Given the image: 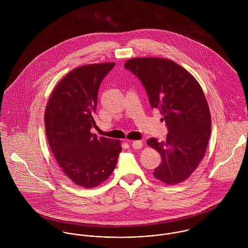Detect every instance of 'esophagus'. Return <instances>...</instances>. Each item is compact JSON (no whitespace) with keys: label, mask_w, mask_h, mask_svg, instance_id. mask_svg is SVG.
Wrapping results in <instances>:
<instances>
[{"label":"esophagus","mask_w":248,"mask_h":248,"mask_svg":"<svg viewBox=\"0 0 248 248\" xmlns=\"http://www.w3.org/2000/svg\"><path fill=\"white\" fill-rule=\"evenodd\" d=\"M131 143H132V147H133L134 149H136V150L140 149L142 147V145H143V143H142L140 140H135V141L131 142Z\"/></svg>","instance_id":"1"}]
</instances>
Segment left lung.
<instances>
[{
    "label": "left lung",
    "mask_w": 248,
    "mask_h": 248,
    "mask_svg": "<svg viewBox=\"0 0 248 248\" xmlns=\"http://www.w3.org/2000/svg\"><path fill=\"white\" fill-rule=\"evenodd\" d=\"M124 68L141 81L150 105L163 115L168 130L166 140L147 141L162 159L154 176L169 185L184 181L202 160L211 133V114L202 87L191 73L168 59L133 58Z\"/></svg>",
    "instance_id": "8db88e82"
}]
</instances>
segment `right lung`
I'll return each instance as SVG.
<instances>
[{
	"instance_id": "right-lung-1",
	"label": "right lung",
	"mask_w": 248,
	"mask_h": 248,
	"mask_svg": "<svg viewBox=\"0 0 248 248\" xmlns=\"http://www.w3.org/2000/svg\"><path fill=\"white\" fill-rule=\"evenodd\" d=\"M114 63L78 67L60 80L45 111L46 135L63 173L84 188L98 186L115 168L120 141L97 138L93 114L99 86Z\"/></svg>"
}]
</instances>
